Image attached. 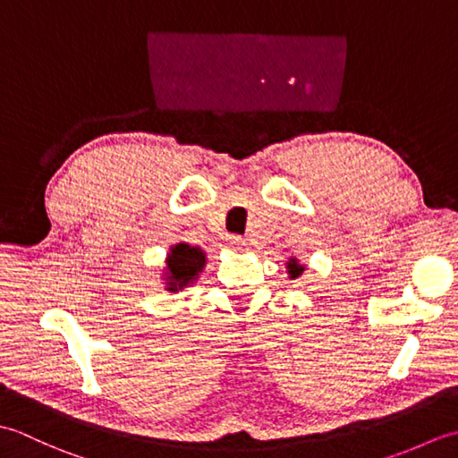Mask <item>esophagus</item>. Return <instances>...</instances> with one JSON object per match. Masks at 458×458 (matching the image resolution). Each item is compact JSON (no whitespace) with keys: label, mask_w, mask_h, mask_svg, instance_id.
<instances>
[{"label":"esophagus","mask_w":458,"mask_h":458,"mask_svg":"<svg viewBox=\"0 0 458 458\" xmlns=\"http://www.w3.org/2000/svg\"><path fill=\"white\" fill-rule=\"evenodd\" d=\"M248 246V242L242 236H230V248L234 250H244Z\"/></svg>","instance_id":"esophagus-1"}]
</instances>
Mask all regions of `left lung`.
<instances>
[{
  "instance_id": "8db88e82",
  "label": "left lung",
  "mask_w": 458,
  "mask_h": 458,
  "mask_svg": "<svg viewBox=\"0 0 458 458\" xmlns=\"http://www.w3.org/2000/svg\"><path fill=\"white\" fill-rule=\"evenodd\" d=\"M303 271H305V266L299 264L297 258H289V261H287L289 279H297L299 276H303Z\"/></svg>"
}]
</instances>
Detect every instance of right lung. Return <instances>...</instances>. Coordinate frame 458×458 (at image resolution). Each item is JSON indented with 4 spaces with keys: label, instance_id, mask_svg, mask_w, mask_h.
<instances>
[{
    "label": "right lung",
    "instance_id": "1",
    "mask_svg": "<svg viewBox=\"0 0 458 458\" xmlns=\"http://www.w3.org/2000/svg\"><path fill=\"white\" fill-rule=\"evenodd\" d=\"M204 266H207V254L199 246H191L187 242L171 246L163 269L165 289L177 293V291L192 285L202 274Z\"/></svg>",
    "mask_w": 458,
    "mask_h": 458
}]
</instances>
